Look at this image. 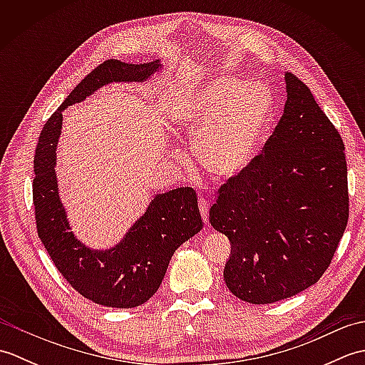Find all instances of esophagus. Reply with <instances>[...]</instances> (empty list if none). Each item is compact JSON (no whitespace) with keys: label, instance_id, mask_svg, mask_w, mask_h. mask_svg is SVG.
<instances>
[{"label":"esophagus","instance_id":"esophagus-1","mask_svg":"<svg viewBox=\"0 0 365 365\" xmlns=\"http://www.w3.org/2000/svg\"><path fill=\"white\" fill-rule=\"evenodd\" d=\"M208 208H210V202H208L207 199L200 197L199 199V210H200V215H202L205 224L208 222Z\"/></svg>","mask_w":365,"mask_h":365}]
</instances>
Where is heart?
<instances>
[{
  "label": "heart",
  "instance_id": "obj_1",
  "mask_svg": "<svg viewBox=\"0 0 365 365\" xmlns=\"http://www.w3.org/2000/svg\"><path fill=\"white\" fill-rule=\"evenodd\" d=\"M267 84L218 76L173 108L170 120L195 141L200 166L215 177H235L251 165L273 118Z\"/></svg>",
  "mask_w": 365,
  "mask_h": 365
}]
</instances>
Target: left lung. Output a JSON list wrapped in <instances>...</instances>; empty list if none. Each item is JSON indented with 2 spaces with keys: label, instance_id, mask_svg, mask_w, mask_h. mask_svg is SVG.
I'll use <instances>...</instances> for the list:
<instances>
[{
  "label": "left lung",
  "instance_id": "left-lung-1",
  "mask_svg": "<svg viewBox=\"0 0 365 365\" xmlns=\"http://www.w3.org/2000/svg\"><path fill=\"white\" fill-rule=\"evenodd\" d=\"M273 135L218 190L210 224L230 240L224 281L237 298L269 304L309 289L331 265L348 222L345 145L311 89L285 73Z\"/></svg>",
  "mask_w": 365,
  "mask_h": 365
}]
</instances>
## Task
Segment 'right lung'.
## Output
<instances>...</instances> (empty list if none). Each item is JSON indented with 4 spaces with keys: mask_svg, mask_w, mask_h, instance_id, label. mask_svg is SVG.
Here are the masks:
<instances>
[{
    "mask_svg": "<svg viewBox=\"0 0 365 365\" xmlns=\"http://www.w3.org/2000/svg\"><path fill=\"white\" fill-rule=\"evenodd\" d=\"M160 68V61L145 64L105 61L51 114L36 147L33 200L38 238L66 281L84 298L106 307L128 309L149 301L177 247L196 235L204 224L196 191L190 187L175 188L155 196L145 213L111 250L94 251L78 242L68 226L54 173L63 111L105 84L141 83Z\"/></svg>",
    "mask_w": 365,
    "mask_h": 365,
    "instance_id": "1",
    "label": "right lung"
}]
</instances>
